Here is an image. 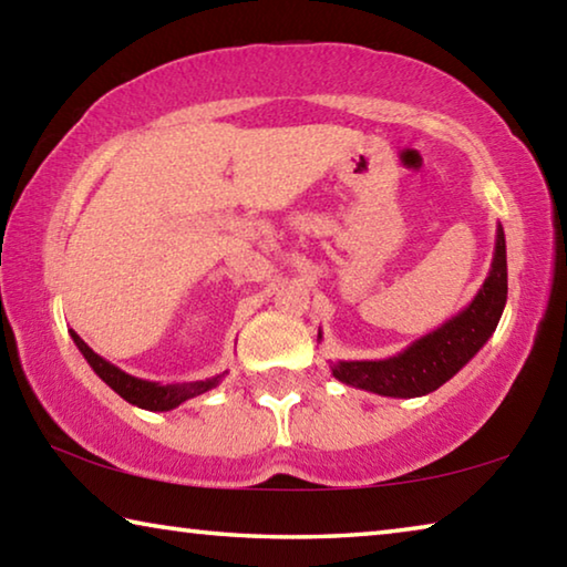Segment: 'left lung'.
I'll return each mask as SVG.
<instances>
[{
	"label": "left lung",
	"instance_id": "obj_1",
	"mask_svg": "<svg viewBox=\"0 0 567 567\" xmlns=\"http://www.w3.org/2000/svg\"><path fill=\"white\" fill-rule=\"evenodd\" d=\"M507 302V255L505 233L497 225L495 252L483 287L473 302L437 330L422 334L405 350L385 360H338L330 362L334 380L344 385L375 392L385 398H420L457 375L493 338ZM322 332H318V342Z\"/></svg>",
	"mask_w": 567,
	"mask_h": 567
}]
</instances>
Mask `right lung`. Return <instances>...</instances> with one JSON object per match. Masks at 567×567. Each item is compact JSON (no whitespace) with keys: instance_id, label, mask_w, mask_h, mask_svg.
<instances>
[{"instance_id":"obj_1","label":"right lung","mask_w":567,"mask_h":567,"mask_svg":"<svg viewBox=\"0 0 567 567\" xmlns=\"http://www.w3.org/2000/svg\"><path fill=\"white\" fill-rule=\"evenodd\" d=\"M70 334H72L76 348H80V352L84 354V360L90 362V368L97 372V378L102 382H107V385L117 392L120 398L127 400L130 405H137V408L150 410V412L175 410L185 400H192V398L203 395V392H207V390L217 388L219 382H223V378L227 375V372H223V375L197 380V382H175V385H159V382L134 378V375H130V372L120 370L117 364H112L110 360H104L102 354L94 352L74 330H70Z\"/></svg>"}]
</instances>
